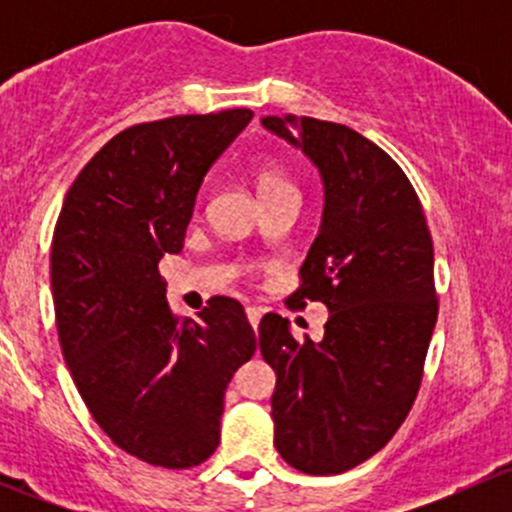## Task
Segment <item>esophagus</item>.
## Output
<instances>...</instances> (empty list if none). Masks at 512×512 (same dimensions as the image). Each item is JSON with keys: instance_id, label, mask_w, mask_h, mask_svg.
I'll return each mask as SVG.
<instances>
[{"instance_id": "1", "label": "esophagus", "mask_w": 512, "mask_h": 512, "mask_svg": "<svg viewBox=\"0 0 512 512\" xmlns=\"http://www.w3.org/2000/svg\"><path fill=\"white\" fill-rule=\"evenodd\" d=\"M260 319H262V309L247 307V322L252 324V329H257V324H260Z\"/></svg>"}]
</instances>
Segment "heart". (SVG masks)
<instances>
[{
    "instance_id": "obj_1",
    "label": "heart",
    "mask_w": 512,
    "mask_h": 512,
    "mask_svg": "<svg viewBox=\"0 0 512 512\" xmlns=\"http://www.w3.org/2000/svg\"><path fill=\"white\" fill-rule=\"evenodd\" d=\"M255 183H257V193H260L262 200L275 198V195L297 193V188H294V183L289 180V175L277 163L260 165L255 173Z\"/></svg>"
}]
</instances>
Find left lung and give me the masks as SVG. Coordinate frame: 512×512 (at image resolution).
Returning <instances> with one entry per match:
<instances>
[{
    "label": "left lung",
    "instance_id": "left-lung-1",
    "mask_svg": "<svg viewBox=\"0 0 512 512\" xmlns=\"http://www.w3.org/2000/svg\"><path fill=\"white\" fill-rule=\"evenodd\" d=\"M324 185L319 232L287 299L327 304L324 337L297 342L280 314L260 322L275 369L277 453L292 468L334 476L391 441L418 394L438 317L433 242L414 185L376 143L342 123L265 116Z\"/></svg>",
    "mask_w": 512,
    "mask_h": 512
}]
</instances>
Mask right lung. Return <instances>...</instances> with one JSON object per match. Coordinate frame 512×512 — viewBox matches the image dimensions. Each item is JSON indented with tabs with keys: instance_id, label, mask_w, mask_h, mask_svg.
Instances as JSON below:
<instances>
[{
	"instance_id": "1",
	"label": "right lung",
	"mask_w": 512,
	"mask_h": 512,
	"mask_svg": "<svg viewBox=\"0 0 512 512\" xmlns=\"http://www.w3.org/2000/svg\"><path fill=\"white\" fill-rule=\"evenodd\" d=\"M250 121V108H230L126 128L84 165L56 220L61 354L101 431L151 466L213 456L227 384L255 354L237 299L178 319L158 272L183 250L205 173Z\"/></svg>"
}]
</instances>
